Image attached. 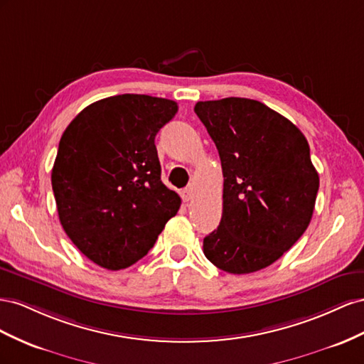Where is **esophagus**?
<instances>
[{"label":"esophagus","instance_id":"obj_1","mask_svg":"<svg viewBox=\"0 0 364 364\" xmlns=\"http://www.w3.org/2000/svg\"><path fill=\"white\" fill-rule=\"evenodd\" d=\"M193 192H195V189H193V186L191 184V186H188V188L186 189H183L181 191V198H183V201H191L192 198H193Z\"/></svg>","mask_w":364,"mask_h":364}]
</instances>
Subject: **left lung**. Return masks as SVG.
Returning a JSON list of instances; mask_svg holds the SVG:
<instances>
[{
	"label": "left lung",
	"instance_id": "obj_1",
	"mask_svg": "<svg viewBox=\"0 0 364 364\" xmlns=\"http://www.w3.org/2000/svg\"><path fill=\"white\" fill-rule=\"evenodd\" d=\"M220 152L223 216L203 252L223 272L248 274L276 262L306 230L318 173L294 123L244 97L195 105Z\"/></svg>",
	"mask_w": 364,
	"mask_h": 364
}]
</instances>
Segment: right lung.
<instances>
[{
  "mask_svg": "<svg viewBox=\"0 0 364 364\" xmlns=\"http://www.w3.org/2000/svg\"><path fill=\"white\" fill-rule=\"evenodd\" d=\"M176 111L169 99L119 95L91 103L62 134L51 171L59 221L95 264L112 272L136 264L178 212L155 148Z\"/></svg>",
  "mask_w": 364,
  "mask_h": 364,
  "instance_id": "add662e5",
  "label": "right lung"
}]
</instances>
